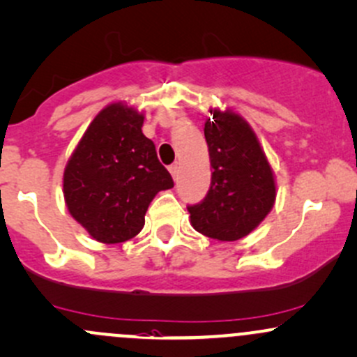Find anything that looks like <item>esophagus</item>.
Masks as SVG:
<instances>
[{
	"mask_svg": "<svg viewBox=\"0 0 357 357\" xmlns=\"http://www.w3.org/2000/svg\"><path fill=\"white\" fill-rule=\"evenodd\" d=\"M169 172L172 174V178H178V172H179V166H178V162H174V164H171L169 166Z\"/></svg>",
	"mask_w": 357,
	"mask_h": 357,
	"instance_id": "esophagus-1",
	"label": "esophagus"
}]
</instances>
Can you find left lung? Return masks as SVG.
Masks as SVG:
<instances>
[{
	"instance_id": "obj_1",
	"label": "left lung",
	"mask_w": 357,
	"mask_h": 357,
	"mask_svg": "<svg viewBox=\"0 0 357 357\" xmlns=\"http://www.w3.org/2000/svg\"><path fill=\"white\" fill-rule=\"evenodd\" d=\"M205 123L211 183L206 197L188 206L191 225L217 241H237L252 232L276 198L271 166L241 115L215 109Z\"/></svg>"
}]
</instances>
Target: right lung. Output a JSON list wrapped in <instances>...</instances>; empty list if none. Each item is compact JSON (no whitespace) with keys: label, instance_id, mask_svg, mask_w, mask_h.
<instances>
[{"label":"right lung","instance_id":"obj_1","mask_svg":"<svg viewBox=\"0 0 357 357\" xmlns=\"http://www.w3.org/2000/svg\"><path fill=\"white\" fill-rule=\"evenodd\" d=\"M142 123L144 115L134 108L109 105L91 121L66 166L70 215L105 244L135 237L155 195L174 186Z\"/></svg>","mask_w":357,"mask_h":357}]
</instances>
